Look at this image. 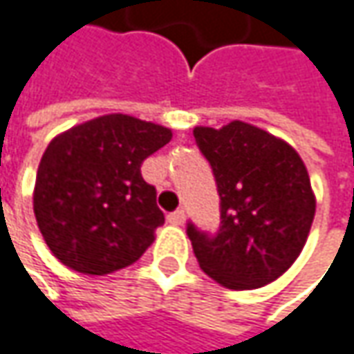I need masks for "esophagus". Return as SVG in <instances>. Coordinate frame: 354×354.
I'll list each match as a JSON object with an SVG mask.
<instances>
[{
  "label": "esophagus",
  "instance_id": "34e87169",
  "mask_svg": "<svg viewBox=\"0 0 354 354\" xmlns=\"http://www.w3.org/2000/svg\"><path fill=\"white\" fill-rule=\"evenodd\" d=\"M168 222L172 223V225H182V223L186 222V214H184V209L180 207V209H176V212L168 214Z\"/></svg>",
  "mask_w": 354,
  "mask_h": 354
}]
</instances>
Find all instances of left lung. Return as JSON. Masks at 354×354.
Wrapping results in <instances>:
<instances>
[{
  "label": "left lung",
  "mask_w": 354,
  "mask_h": 354,
  "mask_svg": "<svg viewBox=\"0 0 354 354\" xmlns=\"http://www.w3.org/2000/svg\"><path fill=\"white\" fill-rule=\"evenodd\" d=\"M194 138L212 166L222 218L214 236L188 223L200 268L227 289L275 281L299 257L315 218V194L297 150L241 120L196 127Z\"/></svg>",
  "instance_id": "8db88e82"
}]
</instances>
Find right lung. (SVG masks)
I'll list each match as a JSON object with an SVG mask.
<instances>
[{"instance_id": "add662e5", "label": "right lung", "mask_w": 354, "mask_h": 354, "mask_svg": "<svg viewBox=\"0 0 354 354\" xmlns=\"http://www.w3.org/2000/svg\"><path fill=\"white\" fill-rule=\"evenodd\" d=\"M172 131L129 115H104L55 136L39 162L33 212L53 255L86 275L134 263L164 223L156 188L140 166Z\"/></svg>"}]
</instances>
